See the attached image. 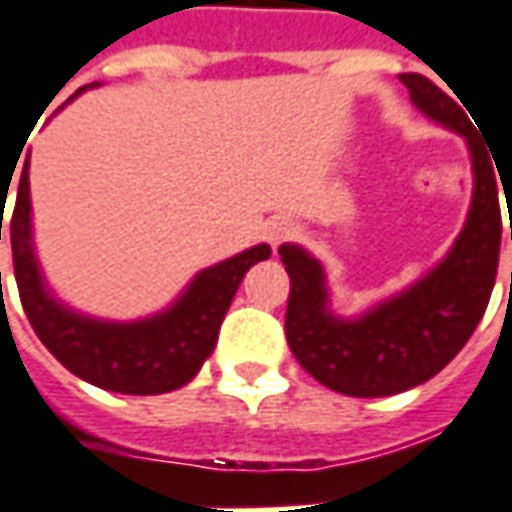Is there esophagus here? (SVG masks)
<instances>
[{
    "label": "esophagus",
    "instance_id": "obj_1",
    "mask_svg": "<svg viewBox=\"0 0 512 512\" xmlns=\"http://www.w3.org/2000/svg\"><path fill=\"white\" fill-rule=\"evenodd\" d=\"M293 224L288 222V219H282V216H277V219H271V222L266 224V238H268V244H274L279 246L282 241H288L290 235H293Z\"/></svg>",
    "mask_w": 512,
    "mask_h": 512
}]
</instances>
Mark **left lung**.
Instances as JSON below:
<instances>
[{
    "label": "left lung",
    "mask_w": 512,
    "mask_h": 512,
    "mask_svg": "<svg viewBox=\"0 0 512 512\" xmlns=\"http://www.w3.org/2000/svg\"><path fill=\"white\" fill-rule=\"evenodd\" d=\"M400 82L422 115L458 131L472 153V208L450 255L365 315L340 318L329 310L321 263L301 246H279L290 277L285 312L290 351L315 381L351 397L397 395L450 365L483 318L499 266L502 213L491 156L444 90L419 73H400Z\"/></svg>",
    "instance_id": "1"
}]
</instances>
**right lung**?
I'll return each mask as SVG.
<instances>
[{
  "instance_id": "right-lung-1",
  "label": "right lung",
  "mask_w": 512,
  "mask_h": 512,
  "mask_svg": "<svg viewBox=\"0 0 512 512\" xmlns=\"http://www.w3.org/2000/svg\"><path fill=\"white\" fill-rule=\"evenodd\" d=\"M10 246L18 296L40 343L73 376L120 395H161L189 384L202 362L211 356L219 326L244 274L271 255V246L257 244L241 255L205 268L191 279L189 288L180 293L172 307L153 318L131 323L87 318L54 299L40 274L32 244L29 158L18 178L16 208L10 216Z\"/></svg>"
}]
</instances>
